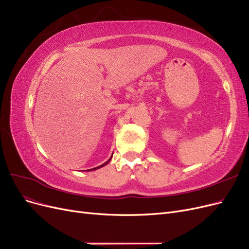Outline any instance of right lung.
Returning a JSON list of instances; mask_svg holds the SVG:
<instances>
[{
    "mask_svg": "<svg viewBox=\"0 0 249 249\" xmlns=\"http://www.w3.org/2000/svg\"><path fill=\"white\" fill-rule=\"evenodd\" d=\"M111 159H112V157L110 158V159L107 161V162H105L104 164H102V165H100V166H97V167H94V168H92V169H88L87 171H91V170H96V169H99V168H101V167H103V166H105V165H107L110 161H111Z\"/></svg>",
    "mask_w": 249,
    "mask_h": 249,
    "instance_id": "1",
    "label": "right lung"
}]
</instances>
